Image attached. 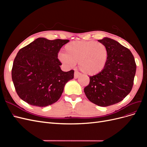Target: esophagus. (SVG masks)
Instances as JSON below:
<instances>
[{"mask_svg":"<svg viewBox=\"0 0 147 147\" xmlns=\"http://www.w3.org/2000/svg\"><path fill=\"white\" fill-rule=\"evenodd\" d=\"M80 75H81L80 73H79L78 72H77V71H75V72H74V78L75 79L78 78L80 76Z\"/></svg>","mask_w":147,"mask_h":147,"instance_id":"esophagus-1","label":"esophagus"}]
</instances>
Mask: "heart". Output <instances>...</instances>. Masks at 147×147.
I'll use <instances>...</instances> for the list:
<instances>
[{"label": "heart", "instance_id": "1", "mask_svg": "<svg viewBox=\"0 0 147 147\" xmlns=\"http://www.w3.org/2000/svg\"><path fill=\"white\" fill-rule=\"evenodd\" d=\"M65 53L58 58L66 66L73 67L78 62L79 69L89 75L98 74L105 69L108 61V50L103 43L95 41H74L67 44Z\"/></svg>", "mask_w": 147, "mask_h": 147}]
</instances>
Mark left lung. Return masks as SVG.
<instances>
[{
  "label": "left lung",
  "mask_w": 147,
  "mask_h": 147,
  "mask_svg": "<svg viewBox=\"0 0 147 147\" xmlns=\"http://www.w3.org/2000/svg\"><path fill=\"white\" fill-rule=\"evenodd\" d=\"M108 50V61L102 72L90 77V83L84 89L92 103L107 107L121 102L132 90L136 72L134 56L128 48L115 40H99Z\"/></svg>",
  "instance_id": "1"
}]
</instances>
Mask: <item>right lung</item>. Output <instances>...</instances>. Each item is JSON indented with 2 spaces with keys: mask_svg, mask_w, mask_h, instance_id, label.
Instances as JSON below:
<instances>
[{
  "mask_svg": "<svg viewBox=\"0 0 147 147\" xmlns=\"http://www.w3.org/2000/svg\"><path fill=\"white\" fill-rule=\"evenodd\" d=\"M69 40L38 38L18 52L11 70L12 80L20 98L43 107L59 100L74 70L63 72L57 53Z\"/></svg>",
  "mask_w": 147,
  "mask_h": 147,
  "instance_id": "add662e5",
  "label": "right lung"
}]
</instances>
